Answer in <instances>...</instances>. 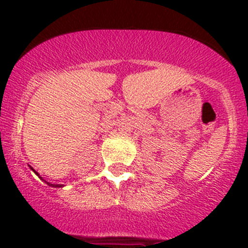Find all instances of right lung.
Returning <instances> with one entry per match:
<instances>
[{"label":"right lung","mask_w":248,"mask_h":248,"mask_svg":"<svg viewBox=\"0 0 248 248\" xmlns=\"http://www.w3.org/2000/svg\"><path fill=\"white\" fill-rule=\"evenodd\" d=\"M31 169H32V168H31ZM32 170H33V169H32ZM33 171H34V170H33ZM34 172H36V171H34ZM36 174H37V172H36ZM37 175H38V174H37ZM38 176H39V175H38ZM41 179H42V177H41ZM47 184L49 186H53V187H62V185H54V184H49V183H47Z\"/></svg>","instance_id":"right-lung-1"}]
</instances>
